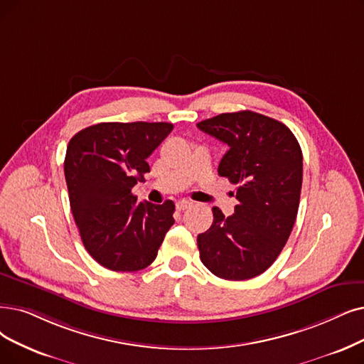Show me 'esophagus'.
<instances>
[{
    "label": "esophagus",
    "mask_w": 364,
    "mask_h": 364,
    "mask_svg": "<svg viewBox=\"0 0 364 364\" xmlns=\"http://www.w3.org/2000/svg\"><path fill=\"white\" fill-rule=\"evenodd\" d=\"M188 208H191V203H190V201L181 200V201H178V203H176V209H178L179 212H183V210H186Z\"/></svg>",
    "instance_id": "1"
}]
</instances>
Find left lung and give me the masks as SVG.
Listing matches in <instances>:
<instances>
[{"mask_svg": "<svg viewBox=\"0 0 364 364\" xmlns=\"http://www.w3.org/2000/svg\"><path fill=\"white\" fill-rule=\"evenodd\" d=\"M197 127L228 144L218 174L237 185L235 213L213 208L197 236L200 259L215 276L245 281L266 272L285 246L299 210L303 156L282 122L251 110L221 113Z\"/></svg>", "mask_w": 364, "mask_h": 364, "instance_id": "obj_1", "label": "left lung"}]
</instances>
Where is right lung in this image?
Masks as SVG:
<instances>
[{
	"instance_id": "right-lung-1",
	"label": "right lung",
	"mask_w": 364,
	"mask_h": 364,
	"mask_svg": "<svg viewBox=\"0 0 364 364\" xmlns=\"http://www.w3.org/2000/svg\"><path fill=\"white\" fill-rule=\"evenodd\" d=\"M171 129L168 122H101L68 141L64 173L71 212L85 250L109 270L148 267L174 224L171 200L137 203L132 193Z\"/></svg>"
}]
</instances>
